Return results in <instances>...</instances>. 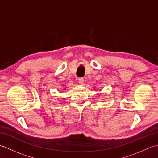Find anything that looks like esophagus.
Instances as JSON below:
<instances>
[{"mask_svg":"<svg viewBox=\"0 0 158 158\" xmlns=\"http://www.w3.org/2000/svg\"><path fill=\"white\" fill-rule=\"evenodd\" d=\"M79 83L80 85H83L84 83V79L83 78H79Z\"/></svg>","mask_w":158,"mask_h":158,"instance_id":"obj_1","label":"esophagus"}]
</instances>
